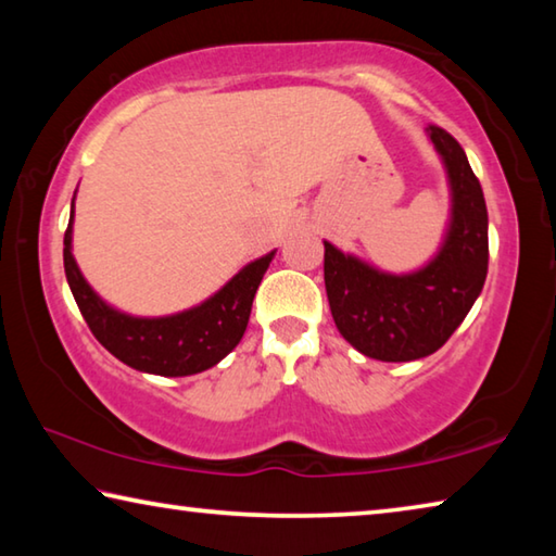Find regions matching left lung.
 <instances>
[{"instance_id":"1","label":"left lung","mask_w":556,"mask_h":556,"mask_svg":"<svg viewBox=\"0 0 556 556\" xmlns=\"http://www.w3.org/2000/svg\"><path fill=\"white\" fill-rule=\"evenodd\" d=\"M446 166L451 220L427 267L390 275L324 242V279L338 331L355 351L384 363L437 353L464 321L488 275V211L466 152L446 129L427 127Z\"/></svg>"}]
</instances>
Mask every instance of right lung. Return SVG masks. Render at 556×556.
Listing matches in <instances>:
<instances>
[{
  "mask_svg": "<svg viewBox=\"0 0 556 556\" xmlns=\"http://www.w3.org/2000/svg\"><path fill=\"white\" fill-rule=\"evenodd\" d=\"M73 213L75 208L71 211L68 230H65L63 238L65 279H68L75 304H78L92 336L117 361L142 372L184 378V375H195L213 368L240 343L250 321L252 299H255V291L275 252L250 262L228 285L199 306L186 308V312L174 316L139 318L122 314L105 304L92 291L86 277L80 275L71 252Z\"/></svg>",
  "mask_w": 556,
  "mask_h": 556,
  "instance_id": "right-lung-1",
  "label": "right lung"
}]
</instances>
